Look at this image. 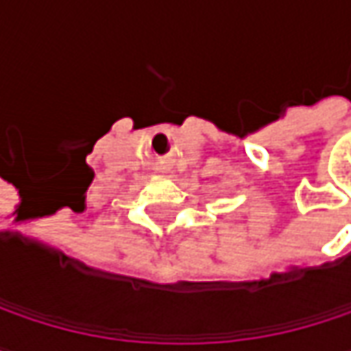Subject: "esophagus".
Segmentation results:
<instances>
[{
  "label": "esophagus",
  "mask_w": 351,
  "mask_h": 351,
  "mask_svg": "<svg viewBox=\"0 0 351 351\" xmlns=\"http://www.w3.org/2000/svg\"><path fill=\"white\" fill-rule=\"evenodd\" d=\"M171 160L169 158H158L156 162H154V171L156 173H171Z\"/></svg>",
  "instance_id": "34e87169"
}]
</instances>
